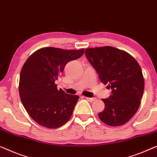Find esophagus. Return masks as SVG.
I'll list each match as a JSON object with an SVG mask.
<instances>
[{
  "mask_svg": "<svg viewBox=\"0 0 157 157\" xmlns=\"http://www.w3.org/2000/svg\"><path fill=\"white\" fill-rule=\"evenodd\" d=\"M86 99L88 100V101H90V102H93L95 100V98H88V97H86Z\"/></svg>",
  "mask_w": 157,
  "mask_h": 157,
  "instance_id": "obj_1",
  "label": "esophagus"
}]
</instances>
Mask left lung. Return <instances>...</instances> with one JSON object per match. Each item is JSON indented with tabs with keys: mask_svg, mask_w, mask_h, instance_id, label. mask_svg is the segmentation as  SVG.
Returning <instances> with one entry per match:
<instances>
[{
	"mask_svg": "<svg viewBox=\"0 0 157 157\" xmlns=\"http://www.w3.org/2000/svg\"><path fill=\"white\" fill-rule=\"evenodd\" d=\"M85 54L101 82L112 89L108 98L102 100L105 109L98 113L99 118L110 126L125 124L137 111L144 93L139 63L130 54L113 47L86 49Z\"/></svg>",
	"mask_w": 157,
	"mask_h": 157,
	"instance_id": "8db88e82",
	"label": "left lung"
}]
</instances>
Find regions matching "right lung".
<instances>
[{
	"label": "right lung",
	"instance_id": "add662e5",
	"mask_svg": "<svg viewBox=\"0 0 157 157\" xmlns=\"http://www.w3.org/2000/svg\"><path fill=\"white\" fill-rule=\"evenodd\" d=\"M80 50L44 47L29 56L20 75L19 94L33 119L47 128H57L71 117L78 95L58 90L54 82L70 61L83 54Z\"/></svg>",
	"mask_w": 157,
	"mask_h": 157
}]
</instances>
